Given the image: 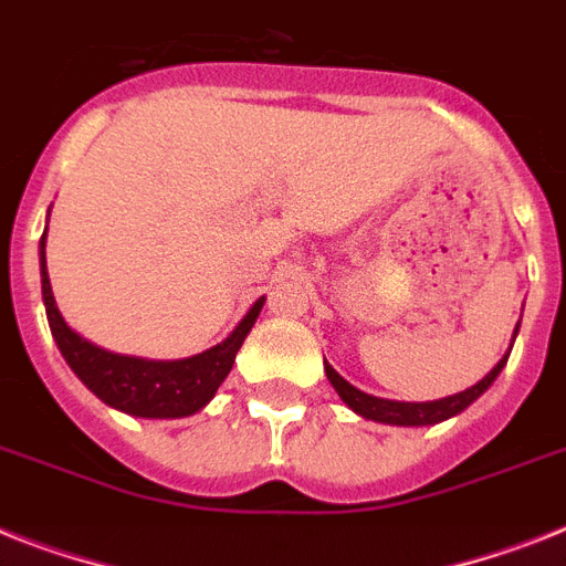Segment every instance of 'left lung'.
Segmentation results:
<instances>
[{
  "label": "left lung",
  "mask_w": 566,
  "mask_h": 566,
  "mask_svg": "<svg viewBox=\"0 0 566 566\" xmlns=\"http://www.w3.org/2000/svg\"><path fill=\"white\" fill-rule=\"evenodd\" d=\"M521 326V321H517ZM517 326H515V335H517ZM515 335H512V344H515ZM512 344H509V353H512ZM509 353L501 358V361L494 364L492 370L485 373L480 378L478 385L465 387L460 394L454 396H446V399H433V401H396V399H381V396H370L353 387L347 378L340 376L335 370L333 364L324 361V370L326 378H329V385L335 387V394L340 396V401L347 405L349 410H356L358 417L364 419H373V422H385V424H399V428H422V424H437V422H446V419L457 417L462 410L469 408L471 401H478L480 396L494 385V378L501 376V370L506 367L509 361Z\"/></svg>",
  "instance_id": "left-lung-1"
}]
</instances>
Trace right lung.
Instances as JSON below:
<instances>
[{"instance_id": "right-lung-1", "label": "right lung", "mask_w": 566, "mask_h": 566, "mask_svg": "<svg viewBox=\"0 0 566 566\" xmlns=\"http://www.w3.org/2000/svg\"><path fill=\"white\" fill-rule=\"evenodd\" d=\"M49 231V226H45ZM40 280L42 303L49 315L51 335L57 340L60 353L72 373L109 408L142 419H185L193 417L213 399L219 385L231 373L233 358L240 353L242 340L251 333L256 315L263 310L265 297L245 312L240 324L217 347L196 353L190 358H172V361H156V358L120 356L109 349L97 347L92 340L74 333L65 324L57 310L54 292H51L49 265H45V233L40 240Z\"/></svg>"}]
</instances>
